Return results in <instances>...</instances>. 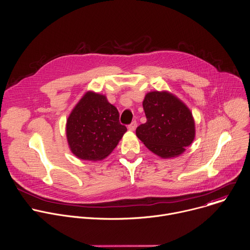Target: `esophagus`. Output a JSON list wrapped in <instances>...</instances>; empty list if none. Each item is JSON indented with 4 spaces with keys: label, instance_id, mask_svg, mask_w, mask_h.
I'll list each match as a JSON object with an SVG mask.
<instances>
[{
    "label": "esophagus",
    "instance_id": "esophagus-1",
    "mask_svg": "<svg viewBox=\"0 0 250 250\" xmlns=\"http://www.w3.org/2000/svg\"><path fill=\"white\" fill-rule=\"evenodd\" d=\"M136 125H137V123H136V121H132L129 125H128V129L129 130H134L135 129V127H136Z\"/></svg>",
    "mask_w": 250,
    "mask_h": 250
}]
</instances>
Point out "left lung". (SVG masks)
Returning a JSON list of instances; mask_svg holds the SVG:
<instances>
[{"label":"left lung","instance_id":"1","mask_svg":"<svg viewBox=\"0 0 250 250\" xmlns=\"http://www.w3.org/2000/svg\"><path fill=\"white\" fill-rule=\"evenodd\" d=\"M142 105L146 123L135 132L146 146L163 158L184 152L195 137V123L187 106L167 92L148 93Z\"/></svg>","mask_w":250,"mask_h":250}]
</instances>
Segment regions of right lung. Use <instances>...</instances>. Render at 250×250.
<instances>
[{
	"label": "right lung",
	"mask_w": 250,
	"mask_h": 250,
	"mask_svg": "<svg viewBox=\"0 0 250 250\" xmlns=\"http://www.w3.org/2000/svg\"><path fill=\"white\" fill-rule=\"evenodd\" d=\"M125 131L116 106L104 96L92 92L80 100L66 125L71 151L84 160L95 161L108 156Z\"/></svg>",
	"instance_id": "add662e5"
}]
</instances>
